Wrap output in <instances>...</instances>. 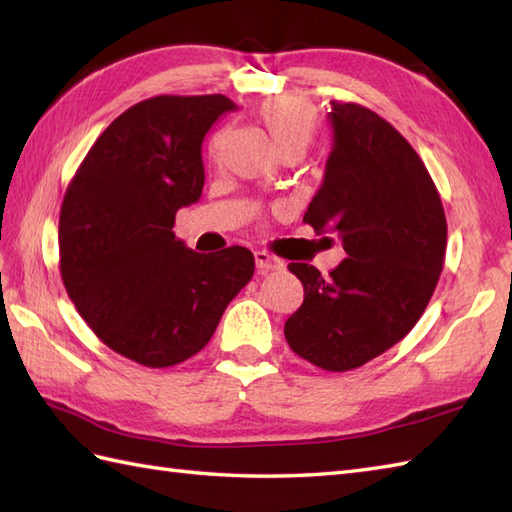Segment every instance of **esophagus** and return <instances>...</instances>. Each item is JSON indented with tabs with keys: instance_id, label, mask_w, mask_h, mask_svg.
I'll use <instances>...</instances> for the list:
<instances>
[{
	"instance_id": "esophagus-1",
	"label": "esophagus",
	"mask_w": 512,
	"mask_h": 512,
	"mask_svg": "<svg viewBox=\"0 0 512 512\" xmlns=\"http://www.w3.org/2000/svg\"><path fill=\"white\" fill-rule=\"evenodd\" d=\"M255 264H257V270L262 275L273 273V270H279L281 266H284V262H281V259L266 253V250H255Z\"/></svg>"
}]
</instances>
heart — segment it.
<instances>
[{
	"instance_id": "b5f03b06",
	"label": "heart",
	"mask_w": 512,
	"mask_h": 512,
	"mask_svg": "<svg viewBox=\"0 0 512 512\" xmlns=\"http://www.w3.org/2000/svg\"><path fill=\"white\" fill-rule=\"evenodd\" d=\"M257 121L262 125L264 134L273 143L277 154L284 151L297 149L303 154L319 127L317 110L303 99H295V96H281V99H268L257 107ZM224 143V136L217 134L211 140V156L215 158L220 154Z\"/></svg>"
}]
</instances>
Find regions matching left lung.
<instances>
[{
    "mask_svg": "<svg viewBox=\"0 0 512 512\" xmlns=\"http://www.w3.org/2000/svg\"><path fill=\"white\" fill-rule=\"evenodd\" d=\"M334 132L321 189L303 222L341 239L328 277L290 264L303 303L284 325L290 350L347 372L405 339L438 286L447 217L427 167L398 129L358 103L332 101Z\"/></svg>",
    "mask_w": 512,
    "mask_h": 512,
    "instance_id": "1",
    "label": "left lung"
}]
</instances>
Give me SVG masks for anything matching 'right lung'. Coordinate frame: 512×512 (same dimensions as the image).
<instances>
[{"instance_id":"add662e5","label":"right lung","mask_w":512,"mask_h":512,"mask_svg":"<svg viewBox=\"0 0 512 512\" xmlns=\"http://www.w3.org/2000/svg\"><path fill=\"white\" fill-rule=\"evenodd\" d=\"M231 110L222 94L140 101L96 138L65 191L63 286L110 350L145 367L198 354L255 273L244 246L204 255L173 233L178 209L202 195V140Z\"/></svg>"}]
</instances>
